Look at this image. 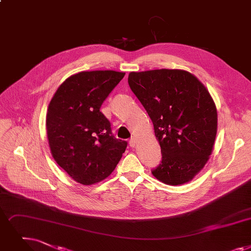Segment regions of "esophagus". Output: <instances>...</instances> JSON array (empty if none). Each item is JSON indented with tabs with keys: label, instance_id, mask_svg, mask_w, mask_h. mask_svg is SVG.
Returning <instances> with one entry per match:
<instances>
[{
	"label": "esophagus",
	"instance_id": "34e87169",
	"mask_svg": "<svg viewBox=\"0 0 251 251\" xmlns=\"http://www.w3.org/2000/svg\"><path fill=\"white\" fill-rule=\"evenodd\" d=\"M129 146L131 147V148H134V147H135V137H134V136L130 138V140H129Z\"/></svg>",
	"mask_w": 251,
	"mask_h": 251
}]
</instances>
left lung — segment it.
Wrapping results in <instances>:
<instances>
[{
    "label": "left lung",
    "mask_w": 251,
    "mask_h": 251,
    "mask_svg": "<svg viewBox=\"0 0 251 251\" xmlns=\"http://www.w3.org/2000/svg\"><path fill=\"white\" fill-rule=\"evenodd\" d=\"M128 84L150 116L161 147V164L152 176L170 186L189 182L214 146L217 112L210 93L182 70L131 72Z\"/></svg>",
    "instance_id": "1"
}]
</instances>
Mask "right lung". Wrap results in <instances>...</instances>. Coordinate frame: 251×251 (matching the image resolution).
Returning <instances> with one entry per match:
<instances>
[{
    "label": "right lung",
    "mask_w": 251,
    "mask_h": 251,
    "mask_svg": "<svg viewBox=\"0 0 251 251\" xmlns=\"http://www.w3.org/2000/svg\"><path fill=\"white\" fill-rule=\"evenodd\" d=\"M125 75L115 71L80 72L54 93L46 116L52 157L77 182L89 186L115 170L127 141L112 134L100 106Z\"/></svg>",
    "instance_id": "add662e5"
}]
</instances>
